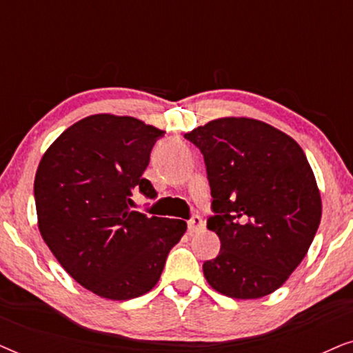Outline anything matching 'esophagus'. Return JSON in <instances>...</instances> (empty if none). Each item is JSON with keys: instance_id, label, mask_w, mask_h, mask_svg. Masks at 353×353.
Listing matches in <instances>:
<instances>
[{"instance_id": "34e87169", "label": "esophagus", "mask_w": 353, "mask_h": 353, "mask_svg": "<svg viewBox=\"0 0 353 353\" xmlns=\"http://www.w3.org/2000/svg\"><path fill=\"white\" fill-rule=\"evenodd\" d=\"M202 228H204V221H202L199 215H194L190 221H188V230H190L191 233H196V231H199Z\"/></svg>"}]
</instances>
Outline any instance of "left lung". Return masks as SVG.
Returning <instances> with one entry per match:
<instances>
[{
    "label": "left lung",
    "mask_w": 353,
    "mask_h": 353,
    "mask_svg": "<svg viewBox=\"0 0 353 353\" xmlns=\"http://www.w3.org/2000/svg\"><path fill=\"white\" fill-rule=\"evenodd\" d=\"M185 138L204 156L215 212L207 228L221 243L202 267L207 283L231 299L268 296L320 226V190L305 154L281 130L248 117L215 119Z\"/></svg>",
    "instance_id": "obj_1"
}]
</instances>
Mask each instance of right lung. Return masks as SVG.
Listing matches in <instances>:
<instances>
[{"mask_svg":"<svg viewBox=\"0 0 353 353\" xmlns=\"http://www.w3.org/2000/svg\"><path fill=\"white\" fill-rule=\"evenodd\" d=\"M163 132L134 117L96 114L46 149L35 175L41 238L62 268L96 296L128 301L156 286L186 221L132 210L134 192L157 196L143 178Z\"/></svg>","mask_w":353,"mask_h":353,"instance_id":"1","label":"right lung"}]
</instances>
